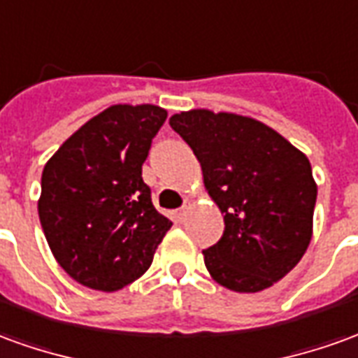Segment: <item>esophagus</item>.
<instances>
[{
	"label": "esophagus",
	"instance_id": "obj_1",
	"mask_svg": "<svg viewBox=\"0 0 358 358\" xmlns=\"http://www.w3.org/2000/svg\"><path fill=\"white\" fill-rule=\"evenodd\" d=\"M187 209H189V203H184V205H182V207H180V209H178V215H180V217H184V215L187 213Z\"/></svg>",
	"mask_w": 358,
	"mask_h": 358
}]
</instances>
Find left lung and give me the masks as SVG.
I'll return each instance as SVG.
<instances>
[{
    "mask_svg": "<svg viewBox=\"0 0 358 358\" xmlns=\"http://www.w3.org/2000/svg\"><path fill=\"white\" fill-rule=\"evenodd\" d=\"M171 127L192 147L224 215L221 240L203 250L207 271L236 292L283 279L312 238L318 187L306 155L266 124L231 112H180Z\"/></svg>",
    "mask_w": 358,
    "mask_h": 358,
    "instance_id": "left-lung-1",
    "label": "left lung"
}]
</instances>
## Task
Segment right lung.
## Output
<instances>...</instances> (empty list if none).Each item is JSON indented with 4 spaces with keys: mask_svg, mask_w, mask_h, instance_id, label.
<instances>
[{
    "mask_svg": "<svg viewBox=\"0 0 358 358\" xmlns=\"http://www.w3.org/2000/svg\"><path fill=\"white\" fill-rule=\"evenodd\" d=\"M166 120L155 104H114L81 126L42 171L38 217L77 283L118 291L151 267L172 222L155 209L141 166Z\"/></svg>",
    "mask_w": 358,
    "mask_h": 358,
    "instance_id": "add662e5",
    "label": "right lung"
}]
</instances>
